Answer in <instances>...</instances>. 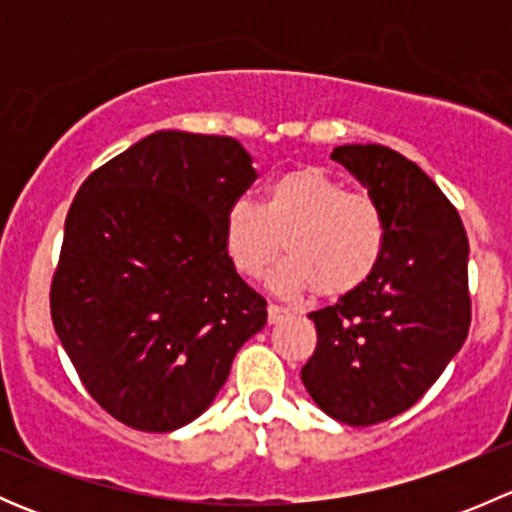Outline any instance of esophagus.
<instances>
[{
  "label": "esophagus",
  "mask_w": 512,
  "mask_h": 512,
  "mask_svg": "<svg viewBox=\"0 0 512 512\" xmlns=\"http://www.w3.org/2000/svg\"><path fill=\"white\" fill-rule=\"evenodd\" d=\"M285 317H287V309H282L280 304H270V307H267V322L270 324H280Z\"/></svg>",
  "instance_id": "34e87169"
}]
</instances>
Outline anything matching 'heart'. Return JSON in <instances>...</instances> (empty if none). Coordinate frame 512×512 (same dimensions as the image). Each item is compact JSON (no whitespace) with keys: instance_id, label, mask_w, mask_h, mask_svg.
<instances>
[{"instance_id":"obj_1","label":"heart","mask_w":512,"mask_h":512,"mask_svg":"<svg viewBox=\"0 0 512 512\" xmlns=\"http://www.w3.org/2000/svg\"><path fill=\"white\" fill-rule=\"evenodd\" d=\"M223 240L232 265L245 277L265 275L282 252L289 260L272 277L280 294L319 292L344 297L374 275L386 245L379 203L344 190L317 165H299L270 178L262 205L237 198L227 205Z\"/></svg>"}]
</instances>
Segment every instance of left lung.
<instances>
[{"instance_id": "8db88e82", "label": "left lung", "mask_w": 512, "mask_h": 512, "mask_svg": "<svg viewBox=\"0 0 512 512\" xmlns=\"http://www.w3.org/2000/svg\"><path fill=\"white\" fill-rule=\"evenodd\" d=\"M332 158L379 203L386 245L364 285L309 314L317 349L302 381L324 414L374 426L411 409L466 342L468 237L451 200L401 153L356 143Z\"/></svg>"}]
</instances>
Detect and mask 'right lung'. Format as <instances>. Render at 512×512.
<instances>
[{
  "instance_id": "right-lung-1",
  "label": "right lung",
  "mask_w": 512,
  "mask_h": 512,
  "mask_svg": "<svg viewBox=\"0 0 512 512\" xmlns=\"http://www.w3.org/2000/svg\"><path fill=\"white\" fill-rule=\"evenodd\" d=\"M255 178L235 138L156 131L76 193L51 319L86 391L126 426L165 433L198 418L267 324L223 240L227 205Z\"/></svg>"
}]
</instances>
